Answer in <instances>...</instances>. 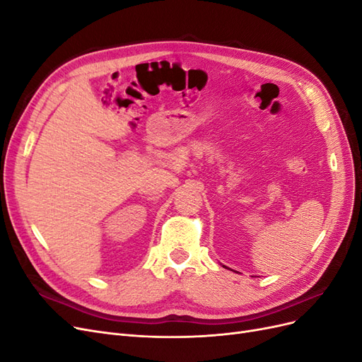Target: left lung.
Here are the masks:
<instances>
[{
  "label": "left lung",
  "instance_id": "left-lung-1",
  "mask_svg": "<svg viewBox=\"0 0 362 362\" xmlns=\"http://www.w3.org/2000/svg\"><path fill=\"white\" fill-rule=\"evenodd\" d=\"M223 267H225V266H223Z\"/></svg>",
  "mask_w": 362,
  "mask_h": 362
}]
</instances>
